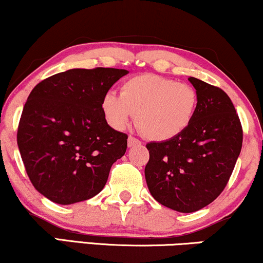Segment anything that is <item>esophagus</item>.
<instances>
[{"instance_id": "obj_1", "label": "esophagus", "mask_w": 263, "mask_h": 263, "mask_svg": "<svg viewBox=\"0 0 263 263\" xmlns=\"http://www.w3.org/2000/svg\"><path fill=\"white\" fill-rule=\"evenodd\" d=\"M141 142L139 139H137L135 137H133V135H129L128 138V146L132 147V146H135V145H140Z\"/></svg>"}]
</instances>
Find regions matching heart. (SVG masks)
<instances>
[{
  "label": "heart",
  "mask_w": 263,
  "mask_h": 263,
  "mask_svg": "<svg viewBox=\"0 0 263 263\" xmlns=\"http://www.w3.org/2000/svg\"><path fill=\"white\" fill-rule=\"evenodd\" d=\"M199 107V93L193 85L156 74H139L124 80L119 95L108 91L101 100L106 121L124 129L134 119L144 137L167 141L191 124Z\"/></svg>",
  "instance_id": "1"
}]
</instances>
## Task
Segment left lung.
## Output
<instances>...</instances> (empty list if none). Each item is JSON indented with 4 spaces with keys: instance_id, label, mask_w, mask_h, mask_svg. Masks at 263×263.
Wrapping results in <instances>:
<instances>
[{
    "instance_id": "obj_1",
    "label": "left lung",
    "mask_w": 263,
    "mask_h": 263,
    "mask_svg": "<svg viewBox=\"0 0 263 263\" xmlns=\"http://www.w3.org/2000/svg\"><path fill=\"white\" fill-rule=\"evenodd\" d=\"M199 93L191 124L174 139L146 145L145 178L154 199L178 212H195L221 195L241 151L242 128L229 96L190 77Z\"/></svg>"
}]
</instances>
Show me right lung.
I'll list each match as a JSON object with an SVG mask.
<instances>
[{"mask_svg":"<svg viewBox=\"0 0 263 263\" xmlns=\"http://www.w3.org/2000/svg\"><path fill=\"white\" fill-rule=\"evenodd\" d=\"M125 69L97 67L54 74L31 90L18 125L25 171L39 193L61 205L103 189L128 135L107 124L101 100Z\"/></svg>","mask_w":263,"mask_h":263,"instance_id":"obj_1","label":"right lung"}]
</instances>
